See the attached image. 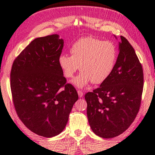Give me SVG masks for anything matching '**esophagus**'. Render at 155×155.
<instances>
[{
    "mask_svg": "<svg viewBox=\"0 0 155 155\" xmlns=\"http://www.w3.org/2000/svg\"><path fill=\"white\" fill-rule=\"evenodd\" d=\"M77 92H78V97H79L80 98H81V97H83V92H82V91L78 90V91H77Z\"/></svg>",
    "mask_w": 155,
    "mask_h": 155,
    "instance_id": "obj_1",
    "label": "esophagus"
}]
</instances>
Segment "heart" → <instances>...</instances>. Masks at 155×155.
I'll return each mask as SVG.
<instances>
[{
  "label": "heart",
  "mask_w": 155,
  "mask_h": 155,
  "mask_svg": "<svg viewBox=\"0 0 155 155\" xmlns=\"http://www.w3.org/2000/svg\"><path fill=\"white\" fill-rule=\"evenodd\" d=\"M72 56L61 54L58 63L66 78H72L81 70L72 83L83 88L91 82L100 84L107 79L114 70L117 59V48L111 41L91 36L81 38L70 48Z\"/></svg>",
  "instance_id": "b5f03b06"
}]
</instances>
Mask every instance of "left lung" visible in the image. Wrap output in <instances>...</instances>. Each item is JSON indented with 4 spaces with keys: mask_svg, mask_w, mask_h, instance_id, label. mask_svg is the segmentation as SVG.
I'll return each instance as SVG.
<instances>
[{
    "mask_svg": "<svg viewBox=\"0 0 155 155\" xmlns=\"http://www.w3.org/2000/svg\"><path fill=\"white\" fill-rule=\"evenodd\" d=\"M119 51L111 75L85 95L91 129L105 139L119 136L128 128L139 112L143 92V68L134 48L122 36Z\"/></svg>",
    "mask_w": 155,
    "mask_h": 155,
    "instance_id": "obj_1",
    "label": "left lung"
}]
</instances>
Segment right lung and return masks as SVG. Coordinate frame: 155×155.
<instances>
[{
	"instance_id": "1",
	"label": "right lung",
	"mask_w": 155,
	"mask_h": 155,
	"mask_svg": "<svg viewBox=\"0 0 155 155\" xmlns=\"http://www.w3.org/2000/svg\"><path fill=\"white\" fill-rule=\"evenodd\" d=\"M63 43L58 34L35 38L17 56L11 70L17 114L28 129L44 137L56 136L65 129L78 99L58 65Z\"/></svg>"
}]
</instances>
